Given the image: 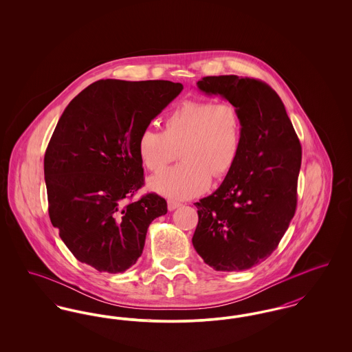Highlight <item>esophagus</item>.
I'll list each match as a JSON object with an SVG mask.
<instances>
[{
  "label": "esophagus",
  "instance_id": "obj_1",
  "mask_svg": "<svg viewBox=\"0 0 352 352\" xmlns=\"http://www.w3.org/2000/svg\"><path fill=\"white\" fill-rule=\"evenodd\" d=\"M181 206V203L177 201H173V199H168V208L170 211H174L175 208H178Z\"/></svg>",
  "mask_w": 352,
  "mask_h": 352
}]
</instances>
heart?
<instances>
[{"instance_id": "obj_1", "label": "heart", "mask_w": 352, "mask_h": 352, "mask_svg": "<svg viewBox=\"0 0 352 352\" xmlns=\"http://www.w3.org/2000/svg\"><path fill=\"white\" fill-rule=\"evenodd\" d=\"M243 141V121L228 101L187 100L175 107L162 122V132L144 129L135 151L141 164L160 171L181 153L182 164L153 177L151 187L173 199L203 194L211 177H226L237 162Z\"/></svg>"}]
</instances>
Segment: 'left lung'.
<instances>
[{"label": "left lung", "instance_id": "obj_1", "mask_svg": "<svg viewBox=\"0 0 352 352\" xmlns=\"http://www.w3.org/2000/svg\"><path fill=\"white\" fill-rule=\"evenodd\" d=\"M197 84L237 107L243 141L223 184L195 203L192 245L215 270H245L268 258L296 214L301 144L268 84L236 75L206 76Z\"/></svg>", "mask_w": 352, "mask_h": 352}]
</instances>
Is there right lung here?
<instances>
[{
	"mask_svg": "<svg viewBox=\"0 0 352 352\" xmlns=\"http://www.w3.org/2000/svg\"><path fill=\"white\" fill-rule=\"evenodd\" d=\"M184 85L168 80H99L74 98L45 154L51 223L71 253L99 272L121 273L141 256L151 221L168 203L144 186L140 133Z\"/></svg>",
	"mask_w": 352,
	"mask_h": 352,
	"instance_id": "1",
	"label": "right lung"
}]
</instances>
